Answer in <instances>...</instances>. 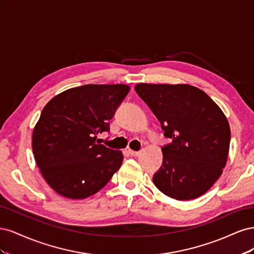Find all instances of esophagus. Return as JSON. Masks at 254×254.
<instances>
[{
    "label": "esophagus",
    "mask_w": 254,
    "mask_h": 254,
    "mask_svg": "<svg viewBox=\"0 0 254 254\" xmlns=\"http://www.w3.org/2000/svg\"><path fill=\"white\" fill-rule=\"evenodd\" d=\"M129 153H130V155H131L132 157H137V156L140 155V151H134V150L129 149Z\"/></svg>",
    "instance_id": "esophagus-1"
}]
</instances>
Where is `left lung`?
<instances>
[{
  "mask_svg": "<svg viewBox=\"0 0 254 254\" xmlns=\"http://www.w3.org/2000/svg\"><path fill=\"white\" fill-rule=\"evenodd\" d=\"M134 90L172 140L162 147L155 186L177 200L203 195L227 163L231 130L226 115L209 95L190 84L139 83Z\"/></svg>",
  "mask_w": 254,
  "mask_h": 254,
  "instance_id": "left-lung-1",
  "label": "left lung"
}]
</instances>
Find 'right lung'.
<instances>
[{
    "instance_id": "add662e5",
    "label": "right lung",
    "mask_w": 254,
    "mask_h": 254,
    "mask_svg": "<svg viewBox=\"0 0 254 254\" xmlns=\"http://www.w3.org/2000/svg\"><path fill=\"white\" fill-rule=\"evenodd\" d=\"M127 84H84L45 105L33 132V152L49 186L68 199L94 195L109 182L123 153L98 144L126 97Z\"/></svg>"
}]
</instances>
